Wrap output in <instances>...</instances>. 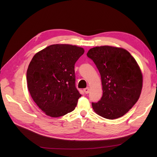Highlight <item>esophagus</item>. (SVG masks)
<instances>
[{
	"label": "esophagus",
	"mask_w": 157,
	"mask_h": 157,
	"mask_svg": "<svg viewBox=\"0 0 157 157\" xmlns=\"http://www.w3.org/2000/svg\"><path fill=\"white\" fill-rule=\"evenodd\" d=\"M84 92L86 93V94H88V93L90 92V88L88 87L86 88H85L84 90Z\"/></svg>",
	"instance_id": "34e87169"
}]
</instances>
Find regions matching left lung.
I'll use <instances>...</instances> for the list:
<instances>
[{
  "mask_svg": "<svg viewBox=\"0 0 157 157\" xmlns=\"http://www.w3.org/2000/svg\"><path fill=\"white\" fill-rule=\"evenodd\" d=\"M87 56L98 68L103 94L92 102L100 116L115 119L124 115L139 99L142 88V74L137 62L125 49L111 46L90 49Z\"/></svg>",
  "mask_w": 157,
  "mask_h": 157,
  "instance_id": "left-lung-1",
  "label": "left lung"
}]
</instances>
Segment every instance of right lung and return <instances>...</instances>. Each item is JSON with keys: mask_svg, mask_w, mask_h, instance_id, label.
Returning a JSON list of instances; mask_svg holds the SVG:
<instances>
[{"mask_svg": "<svg viewBox=\"0 0 157 157\" xmlns=\"http://www.w3.org/2000/svg\"><path fill=\"white\" fill-rule=\"evenodd\" d=\"M83 48L52 44L34 56L27 70L28 90L46 115L59 117L75 109L81 94L75 87L74 66Z\"/></svg>", "mask_w": 157, "mask_h": 157, "instance_id": "right-lung-1", "label": "right lung"}]
</instances>
